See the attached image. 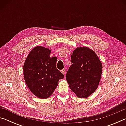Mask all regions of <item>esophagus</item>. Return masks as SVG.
Here are the masks:
<instances>
[{"label":"esophagus","instance_id":"esophagus-1","mask_svg":"<svg viewBox=\"0 0 126 126\" xmlns=\"http://www.w3.org/2000/svg\"><path fill=\"white\" fill-rule=\"evenodd\" d=\"M61 72L63 74H65V69H63L62 70H61Z\"/></svg>","mask_w":126,"mask_h":126}]
</instances>
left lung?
<instances>
[{"instance_id": "1", "label": "left lung", "mask_w": 126, "mask_h": 126, "mask_svg": "<svg viewBox=\"0 0 126 126\" xmlns=\"http://www.w3.org/2000/svg\"><path fill=\"white\" fill-rule=\"evenodd\" d=\"M72 64L66 74L69 88L79 98H87L98 88L101 78V61L93 50L77 48L71 55Z\"/></svg>"}]
</instances>
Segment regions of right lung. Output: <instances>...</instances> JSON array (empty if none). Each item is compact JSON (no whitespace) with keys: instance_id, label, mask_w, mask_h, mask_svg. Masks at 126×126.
I'll use <instances>...</instances> for the list:
<instances>
[{"instance_id":"right-lung-1","label":"right lung","mask_w":126,"mask_h":126,"mask_svg":"<svg viewBox=\"0 0 126 126\" xmlns=\"http://www.w3.org/2000/svg\"><path fill=\"white\" fill-rule=\"evenodd\" d=\"M51 50L42 46L34 48L23 66V74L28 87L41 99L52 95L64 75L57 69V59L50 58Z\"/></svg>"}]
</instances>
